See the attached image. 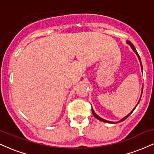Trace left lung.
<instances>
[{"instance_id":"1","label":"left lung","mask_w":154,"mask_h":154,"mask_svg":"<svg viewBox=\"0 0 154 154\" xmlns=\"http://www.w3.org/2000/svg\"><path fill=\"white\" fill-rule=\"evenodd\" d=\"M127 43H128L129 44V45H130V46H131V48H132V50H133L134 51H135V54H137V57H138V59H139V60H140V65H141V67H142V68H143V66H142V63H141V61H140V58L139 55H138V54H137V51H136V49H135V46H134V45H133V44H132L131 43H130V41H128V42H127ZM140 98H141V97H140ZM140 100H140H139V101H138V103H137V104H138V103H139ZM137 105H136V106H137ZM136 106H135V108H134V109H133V110H132V111H131V112H130V114H128V115H127L126 116H125V117H124V118H123V119H122L121 120H119V122H109V121H107V120H105V119H102V118H101V117H100V116H98V115H97V114H95V111H93V109H92V113H93V116H95V118H96V119H99V120H100V121H102V122H107V123H112V124H116V123H119V122H123V121H124V120H125V119H127V118H128V116H130V114H132V111H133L134 110H135V108H136Z\"/></svg>"}]
</instances>
